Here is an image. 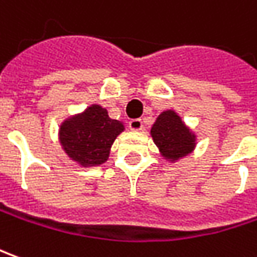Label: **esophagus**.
I'll list each match as a JSON object with an SVG mask.
<instances>
[{"label":"esophagus","mask_w":257,"mask_h":257,"mask_svg":"<svg viewBox=\"0 0 257 257\" xmlns=\"http://www.w3.org/2000/svg\"><path fill=\"white\" fill-rule=\"evenodd\" d=\"M129 128L132 131H141L144 128V123L141 119H131L129 120Z\"/></svg>","instance_id":"34e87169"}]
</instances>
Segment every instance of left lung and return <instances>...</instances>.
<instances>
[{"label":"left lung","instance_id":"8db88e82","mask_svg":"<svg viewBox=\"0 0 257 257\" xmlns=\"http://www.w3.org/2000/svg\"><path fill=\"white\" fill-rule=\"evenodd\" d=\"M151 137L161 155L169 162L188 156L196 146V135L173 109L164 111L156 118L151 128Z\"/></svg>","mask_w":257,"mask_h":257}]
</instances>
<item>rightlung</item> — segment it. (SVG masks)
<instances>
[{"instance_id": "1", "label": "right lung", "mask_w": 257, "mask_h": 257, "mask_svg": "<svg viewBox=\"0 0 257 257\" xmlns=\"http://www.w3.org/2000/svg\"><path fill=\"white\" fill-rule=\"evenodd\" d=\"M125 125L111 119L108 111L93 103L59 126V144L69 159L84 168L99 166L109 158L111 146Z\"/></svg>"}]
</instances>
